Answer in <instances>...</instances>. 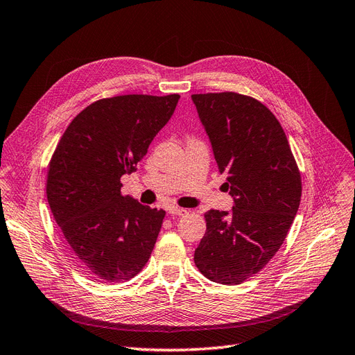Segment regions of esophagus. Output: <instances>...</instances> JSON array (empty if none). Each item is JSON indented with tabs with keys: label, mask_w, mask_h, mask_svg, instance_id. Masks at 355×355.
<instances>
[{
	"label": "esophagus",
	"mask_w": 355,
	"mask_h": 355,
	"mask_svg": "<svg viewBox=\"0 0 355 355\" xmlns=\"http://www.w3.org/2000/svg\"><path fill=\"white\" fill-rule=\"evenodd\" d=\"M168 212H169L171 215H173V216H184V215H187V214H189L187 209H182V207H175V206L169 207V209H168Z\"/></svg>",
	"instance_id": "1"
}]
</instances>
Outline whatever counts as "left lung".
<instances>
[{"mask_svg": "<svg viewBox=\"0 0 355 355\" xmlns=\"http://www.w3.org/2000/svg\"><path fill=\"white\" fill-rule=\"evenodd\" d=\"M191 98L235 199L231 214H205L194 263L207 279L237 285L263 269L286 239L301 200L300 169L284 128L260 101L237 92Z\"/></svg>", "mask_w": 355, "mask_h": 355, "instance_id": "1", "label": "left lung"}]
</instances>
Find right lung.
Wrapping results in <instances>:
<instances>
[{
	"label": "right lung",
	"instance_id": "add662e5",
	"mask_svg": "<svg viewBox=\"0 0 355 355\" xmlns=\"http://www.w3.org/2000/svg\"><path fill=\"white\" fill-rule=\"evenodd\" d=\"M180 95L103 98L78 112L51 156L46 198L77 265L103 282L128 281L144 268L165 211L121 194Z\"/></svg>",
	"mask_w": 355,
	"mask_h": 355
}]
</instances>
